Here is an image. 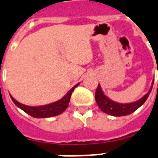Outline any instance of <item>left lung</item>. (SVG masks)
Here are the masks:
<instances>
[{
	"label": "left lung",
	"mask_w": 158,
	"mask_h": 158,
	"mask_svg": "<svg viewBox=\"0 0 158 158\" xmlns=\"http://www.w3.org/2000/svg\"><path fill=\"white\" fill-rule=\"evenodd\" d=\"M152 85H153V82L152 84L151 89L148 91V94H145L144 96L141 98L140 100L132 103L122 104V103L115 102L106 96V94H104L102 89L99 84L98 87H97L96 92H95V100H96L97 105L100 107V110L108 115H113V116H124V115H130L144 104L152 91Z\"/></svg>",
	"instance_id": "1"
}]
</instances>
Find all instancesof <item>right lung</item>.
Returning <instances> with one entry per match:
<instances>
[{"instance_id": "right-lung-1", "label": "right lung", "mask_w": 158, "mask_h": 158, "mask_svg": "<svg viewBox=\"0 0 158 158\" xmlns=\"http://www.w3.org/2000/svg\"><path fill=\"white\" fill-rule=\"evenodd\" d=\"M79 85L77 84L73 86V88L71 89L67 94H65L62 99H60L56 102L51 103L48 105H45V106H29L23 105L22 103L18 102L17 100L14 99L13 97L10 94L11 100L15 103V105L20 108L21 110H23V111H25L26 113H27L28 115H30L32 117L35 118H48V117H52V116H56L62 114L63 112L67 109L69 104L70 97L71 94L73 93V91L74 90V89Z\"/></svg>"}]
</instances>
